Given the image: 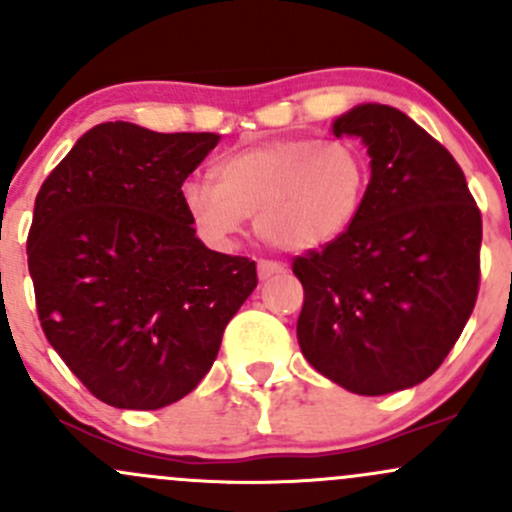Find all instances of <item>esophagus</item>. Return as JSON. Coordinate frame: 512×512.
Returning a JSON list of instances; mask_svg holds the SVG:
<instances>
[{"label":"esophagus","mask_w":512,"mask_h":512,"mask_svg":"<svg viewBox=\"0 0 512 512\" xmlns=\"http://www.w3.org/2000/svg\"><path fill=\"white\" fill-rule=\"evenodd\" d=\"M282 272H284V265H279V262H272V260L257 262V277H260L262 282L274 277V274H282Z\"/></svg>","instance_id":"34e87169"}]
</instances>
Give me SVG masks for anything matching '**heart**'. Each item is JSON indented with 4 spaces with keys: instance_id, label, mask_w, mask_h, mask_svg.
Returning a JSON list of instances; mask_svg holds the SVG:
<instances>
[{
    "instance_id": "1",
    "label": "heart",
    "mask_w": 512,
    "mask_h": 512,
    "mask_svg": "<svg viewBox=\"0 0 512 512\" xmlns=\"http://www.w3.org/2000/svg\"><path fill=\"white\" fill-rule=\"evenodd\" d=\"M211 179L181 186V206L211 245H230L247 215L262 240L314 252L346 233L363 208L370 166L348 139L284 137L223 154Z\"/></svg>"
}]
</instances>
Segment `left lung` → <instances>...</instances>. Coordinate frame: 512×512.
<instances>
[{
    "label": "left lung",
    "mask_w": 512,
    "mask_h": 512,
    "mask_svg": "<svg viewBox=\"0 0 512 512\" xmlns=\"http://www.w3.org/2000/svg\"><path fill=\"white\" fill-rule=\"evenodd\" d=\"M331 132L363 142L370 181L351 228L294 260L301 353L355 395L407 390L444 363L469 321L481 213L454 157L397 107L355 105Z\"/></svg>",
    "instance_id": "8db88e82"
}]
</instances>
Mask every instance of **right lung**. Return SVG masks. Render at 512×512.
<instances>
[{"label": "right lung", "instance_id": "obj_1", "mask_svg": "<svg viewBox=\"0 0 512 512\" xmlns=\"http://www.w3.org/2000/svg\"><path fill=\"white\" fill-rule=\"evenodd\" d=\"M211 132L102 122L43 181L26 255L41 328L98 400L159 410L211 370L255 262L208 250L181 206Z\"/></svg>", "mask_w": 512, "mask_h": 512}]
</instances>
